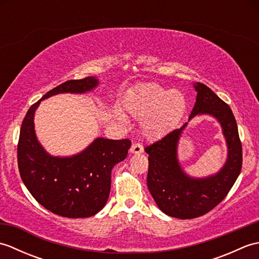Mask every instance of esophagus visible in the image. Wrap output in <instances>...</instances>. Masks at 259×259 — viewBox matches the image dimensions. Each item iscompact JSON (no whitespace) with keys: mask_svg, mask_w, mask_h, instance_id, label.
<instances>
[{"mask_svg":"<svg viewBox=\"0 0 259 259\" xmlns=\"http://www.w3.org/2000/svg\"><path fill=\"white\" fill-rule=\"evenodd\" d=\"M144 151V147H142L141 144H134L130 148V152L135 153V155H138V153H141Z\"/></svg>","mask_w":259,"mask_h":259,"instance_id":"esophagus-1","label":"esophagus"}]
</instances>
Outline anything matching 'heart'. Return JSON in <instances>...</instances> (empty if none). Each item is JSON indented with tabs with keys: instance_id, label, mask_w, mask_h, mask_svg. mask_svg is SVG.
<instances>
[{
	"instance_id": "1",
	"label": "heart",
	"mask_w": 259,
	"mask_h": 259,
	"mask_svg": "<svg viewBox=\"0 0 259 259\" xmlns=\"http://www.w3.org/2000/svg\"><path fill=\"white\" fill-rule=\"evenodd\" d=\"M186 107L183 92L158 84L138 87L124 99V108L133 117L147 118L142 128L149 138L166 135L184 114Z\"/></svg>"
}]
</instances>
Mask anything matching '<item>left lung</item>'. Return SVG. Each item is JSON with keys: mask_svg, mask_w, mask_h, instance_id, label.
Masks as SVG:
<instances>
[{"mask_svg": "<svg viewBox=\"0 0 259 259\" xmlns=\"http://www.w3.org/2000/svg\"><path fill=\"white\" fill-rule=\"evenodd\" d=\"M194 87L197 99L188 121L197 114H209L218 120L228 149L224 167L203 178L190 177L184 171L177 149L188 122L145 148L149 155L148 189L162 212L179 219L200 217L216 207L232 189L243 164V149L232 109L207 85L197 82Z\"/></svg>", "mask_w": 259, "mask_h": 259, "instance_id": "obj_1", "label": "left lung"}]
</instances>
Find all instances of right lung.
Segmentation results:
<instances>
[{
	"mask_svg": "<svg viewBox=\"0 0 259 259\" xmlns=\"http://www.w3.org/2000/svg\"><path fill=\"white\" fill-rule=\"evenodd\" d=\"M98 83L95 76H88L58 85L32 104L21 125L18 164L22 181L40 205L62 217L85 218L101 210L111 188V170L126 158L131 141L97 138L78 155L53 157L36 139L34 113L47 98L85 93Z\"/></svg>",
	"mask_w": 259,
	"mask_h": 259,
	"instance_id": "1",
	"label": "right lung"
}]
</instances>
